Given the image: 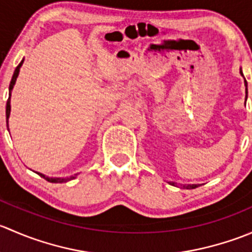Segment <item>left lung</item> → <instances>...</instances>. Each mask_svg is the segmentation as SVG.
Returning a JSON list of instances; mask_svg holds the SVG:
<instances>
[{
	"label": "left lung",
	"instance_id": "1",
	"mask_svg": "<svg viewBox=\"0 0 252 252\" xmlns=\"http://www.w3.org/2000/svg\"><path fill=\"white\" fill-rule=\"evenodd\" d=\"M240 74L243 75V72H241V68H240ZM244 77V75H243ZM244 83H245V86H246V93H248V83H246V80H244ZM169 184L171 185H174V183H171L169 182ZM183 188H187V189H194V188H197L199 187V185H195V184H192V185H182Z\"/></svg>",
	"mask_w": 252,
	"mask_h": 252
}]
</instances>
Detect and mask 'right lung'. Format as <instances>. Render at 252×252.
Masks as SVG:
<instances>
[{"label": "right lung", "mask_w": 252, "mask_h": 252, "mask_svg": "<svg viewBox=\"0 0 252 252\" xmlns=\"http://www.w3.org/2000/svg\"><path fill=\"white\" fill-rule=\"evenodd\" d=\"M23 62H24V60H22V62L18 64V67L16 68V70H14L13 73V77H12V80H11V84H9V97L8 100H7V105H6V119H7V128H8V118H9V114H11V91L13 90V86L14 84H16V80L18 78V74H19V69L20 67H22ZM40 175V177H42L44 179H46L47 182L50 183H65L68 182V180H72L74 179L75 177H69V178H48L46 175H44L42 173H37Z\"/></svg>", "instance_id": "obj_1"}]
</instances>
